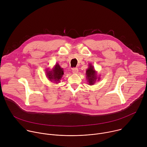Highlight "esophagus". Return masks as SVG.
<instances>
[{
	"label": "esophagus",
	"instance_id": "esophagus-1",
	"mask_svg": "<svg viewBox=\"0 0 147 147\" xmlns=\"http://www.w3.org/2000/svg\"><path fill=\"white\" fill-rule=\"evenodd\" d=\"M72 72H73L74 74H77V73H78V68H77V67L73 68V69H72Z\"/></svg>",
	"mask_w": 147,
	"mask_h": 147
}]
</instances>
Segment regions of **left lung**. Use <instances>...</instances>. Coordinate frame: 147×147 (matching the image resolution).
Here are the masks:
<instances>
[{
    "label": "left lung",
    "mask_w": 147,
    "mask_h": 147,
    "mask_svg": "<svg viewBox=\"0 0 147 147\" xmlns=\"http://www.w3.org/2000/svg\"><path fill=\"white\" fill-rule=\"evenodd\" d=\"M86 77L88 82V84L91 86L94 85L96 80H99L100 77H97L96 73L91 64H89V67L86 70Z\"/></svg>",
    "instance_id": "left-lung-1"
}]
</instances>
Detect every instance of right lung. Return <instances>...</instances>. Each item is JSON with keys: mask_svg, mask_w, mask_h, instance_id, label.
<instances>
[{"mask_svg": "<svg viewBox=\"0 0 147 147\" xmlns=\"http://www.w3.org/2000/svg\"><path fill=\"white\" fill-rule=\"evenodd\" d=\"M47 76L51 81L55 82V83L60 82L64 74L63 69L60 67L59 64H56L52 70H47Z\"/></svg>", "mask_w": 147, "mask_h": 147, "instance_id": "1", "label": "right lung"}]
</instances>
